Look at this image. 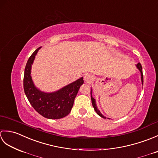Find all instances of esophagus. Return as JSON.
Masks as SVG:
<instances>
[{"mask_svg":"<svg viewBox=\"0 0 158 158\" xmlns=\"http://www.w3.org/2000/svg\"><path fill=\"white\" fill-rule=\"evenodd\" d=\"M83 79H84L86 82H90L93 79V77L91 75H89V74H85Z\"/></svg>","mask_w":158,"mask_h":158,"instance_id":"esophagus-1","label":"esophagus"}]
</instances>
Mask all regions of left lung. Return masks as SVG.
Instances as JSON below:
<instances>
[{"instance_id": "obj_1", "label": "left lung", "mask_w": 158, "mask_h": 158, "mask_svg": "<svg viewBox=\"0 0 158 158\" xmlns=\"http://www.w3.org/2000/svg\"><path fill=\"white\" fill-rule=\"evenodd\" d=\"M136 66H137V68H138L139 70L140 71V73H141V81H142V83H143V68H142V66H141V64H140V63L139 62V63L136 64ZM91 92H92V89H91ZM91 100H92V105H93L94 109L95 111L97 113V114H98V115L99 116L102 117V118H106L105 117H104V116L102 115L101 113L100 112V110L98 109V108H97L96 105L95 99L92 96V92H91Z\"/></svg>"}]
</instances>
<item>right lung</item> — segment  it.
Here are the masks:
<instances>
[{"mask_svg":"<svg viewBox=\"0 0 158 158\" xmlns=\"http://www.w3.org/2000/svg\"><path fill=\"white\" fill-rule=\"evenodd\" d=\"M36 49L28 60L23 76V89L28 101L36 111L48 119H60L66 117L71 110L74 100L83 83V77L64 87L58 92L44 93L35 88L32 81V64L39 49Z\"/></svg>","mask_w":158,"mask_h":158,"instance_id":"right-lung-1","label":"right lung"}]
</instances>
